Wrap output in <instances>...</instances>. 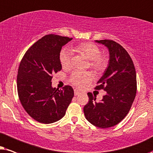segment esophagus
<instances>
[{
	"label": "esophagus",
	"instance_id": "34e87169",
	"mask_svg": "<svg viewBox=\"0 0 153 153\" xmlns=\"http://www.w3.org/2000/svg\"><path fill=\"white\" fill-rule=\"evenodd\" d=\"M80 94V91H79L78 90H77V89H75V90H74V94H75V96H77V95Z\"/></svg>",
	"mask_w": 153,
	"mask_h": 153
}]
</instances>
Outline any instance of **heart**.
Wrapping results in <instances>:
<instances>
[{"label": "heart", "mask_w": 153, "mask_h": 153, "mask_svg": "<svg viewBox=\"0 0 153 153\" xmlns=\"http://www.w3.org/2000/svg\"><path fill=\"white\" fill-rule=\"evenodd\" d=\"M73 51L85 56L90 61V67L97 73H103L108 66L109 59L106 56L101 55V49L92 42H83L75 46ZM72 53L64 50L59 54V61L62 68L68 69L71 66ZM93 75L90 72L75 71L71 75L70 81L75 86L82 88L92 80Z\"/></svg>", "instance_id": "b5f03b06"}]
</instances>
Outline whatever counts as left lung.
Segmentation results:
<instances>
[{"label": "left lung", "instance_id": "1", "mask_svg": "<svg viewBox=\"0 0 153 153\" xmlns=\"http://www.w3.org/2000/svg\"><path fill=\"white\" fill-rule=\"evenodd\" d=\"M96 42L109 50L108 66L95 87L107 94L97 102L96 96L87 93L89 101L83 111L89 123L104 129L117 125L129 113L136 94V73L131 56L123 46L112 40Z\"/></svg>", "mask_w": 153, "mask_h": 153}]
</instances>
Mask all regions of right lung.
Instances as JSON below:
<instances>
[{"label":"right lung","mask_w":153,"mask_h":153,"mask_svg":"<svg viewBox=\"0 0 153 153\" xmlns=\"http://www.w3.org/2000/svg\"><path fill=\"white\" fill-rule=\"evenodd\" d=\"M73 38L46 35L26 51L20 62L17 78L20 102L37 122L50 124L59 120L74 96L72 87H52V74L62 70L59 54L62 47Z\"/></svg>","instance_id":"1"}]
</instances>
